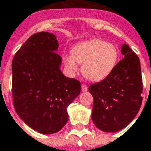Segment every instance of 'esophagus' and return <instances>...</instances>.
I'll list each match as a JSON object with an SVG mask.
<instances>
[{"mask_svg": "<svg viewBox=\"0 0 151 151\" xmlns=\"http://www.w3.org/2000/svg\"><path fill=\"white\" fill-rule=\"evenodd\" d=\"M81 90H82V92H86V91H88V86L86 84H82L81 85Z\"/></svg>", "mask_w": 151, "mask_h": 151, "instance_id": "obj_1", "label": "esophagus"}]
</instances>
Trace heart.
Listing matches in <instances>:
<instances>
[{
  "instance_id": "b5f03b06",
  "label": "heart",
  "mask_w": 151,
  "mask_h": 151,
  "mask_svg": "<svg viewBox=\"0 0 151 151\" xmlns=\"http://www.w3.org/2000/svg\"><path fill=\"white\" fill-rule=\"evenodd\" d=\"M118 58L116 47L105 41L95 38L77 44L71 55L63 57L65 67L70 72L78 70V64L83 63L82 72L88 80L99 81L110 74Z\"/></svg>"
}]
</instances>
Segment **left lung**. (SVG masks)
I'll return each mask as SVG.
<instances>
[{"instance_id":"1","label":"left lung","mask_w":151,"mask_h":151,"mask_svg":"<svg viewBox=\"0 0 151 151\" xmlns=\"http://www.w3.org/2000/svg\"><path fill=\"white\" fill-rule=\"evenodd\" d=\"M124 59L101 82L89 86L93 96L92 119L102 131L114 133L130 123L142 102L140 60L127 44H123Z\"/></svg>"}]
</instances>
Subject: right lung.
<instances>
[{"label":"right lung","mask_w":151,"mask_h":151,"mask_svg":"<svg viewBox=\"0 0 151 151\" xmlns=\"http://www.w3.org/2000/svg\"><path fill=\"white\" fill-rule=\"evenodd\" d=\"M55 35L39 32L17 50L12 63L14 109L29 127L44 134H55L66 125L67 109L80 93V82L60 70Z\"/></svg>","instance_id":"obj_1"}]
</instances>
